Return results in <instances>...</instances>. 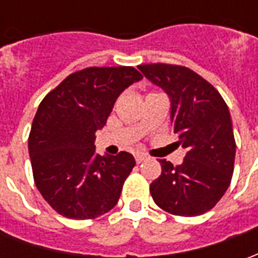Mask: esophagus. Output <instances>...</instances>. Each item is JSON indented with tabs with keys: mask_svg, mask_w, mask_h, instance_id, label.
<instances>
[{
	"mask_svg": "<svg viewBox=\"0 0 258 258\" xmlns=\"http://www.w3.org/2000/svg\"><path fill=\"white\" fill-rule=\"evenodd\" d=\"M144 160H146L145 155H140V153H138V155H135V162L138 163V164L144 162Z\"/></svg>",
	"mask_w": 258,
	"mask_h": 258,
	"instance_id": "1",
	"label": "esophagus"
}]
</instances>
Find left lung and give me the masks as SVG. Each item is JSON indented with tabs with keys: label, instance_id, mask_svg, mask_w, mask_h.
Listing matches in <instances>:
<instances>
[{
	"label": "left lung",
	"instance_id": "obj_1",
	"mask_svg": "<svg viewBox=\"0 0 258 258\" xmlns=\"http://www.w3.org/2000/svg\"><path fill=\"white\" fill-rule=\"evenodd\" d=\"M138 69L168 94L174 133L186 149L179 166L160 160L152 198L170 214L200 216L217 205L232 179L236 142L229 109L221 94L189 68L149 63Z\"/></svg>",
	"mask_w": 258,
	"mask_h": 258
}]
</instances>
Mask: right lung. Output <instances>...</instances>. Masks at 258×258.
I'll return each mask as SVG.
<instances>
[{
  "mask_svg": "<svg viewBox=\"0 0 258 258\" xmlns=\"http://www.w3.org/2000/svg\"><path fill=\"white\" fill-rule=\"evenodd\" d=\"M141 79L131 66L87 68L69 74L40 103L29 135L33 177L60 216L92 220L117 205L134 156L95 155L94 141L121 91Z\"/></svg>",
  "mask_w": 258,
  "mask_h": 258,
  "instance_id": "right-lung-1",
  "label": "right lung"
}]
</instances>
